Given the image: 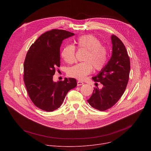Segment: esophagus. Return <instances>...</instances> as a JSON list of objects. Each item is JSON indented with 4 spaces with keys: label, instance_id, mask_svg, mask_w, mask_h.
<instances>
[{
    "label": "esophagus",
    "instance_id": "obj_1",
    "mask_svg": "<svg viewBox=\"0 0 151 151\" xmlns=\"http://www.w3.org/2000/svg\"><path fill=\"white\" fill-rule=\"evenodd\" d=\"M83 84H84V83H83V82H81V81H78L77 82V85L78 86H81V85H83Z\"/></svg>",
    "mask_w": 151,
    "mask_h": 151
}]
</instances>
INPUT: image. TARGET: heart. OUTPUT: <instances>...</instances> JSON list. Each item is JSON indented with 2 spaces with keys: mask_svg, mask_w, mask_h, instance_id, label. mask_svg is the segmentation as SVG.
Segmentation results:
<instances>
[{
  "mask_svg": "<svg viewBox=\"0 0 151 151\" xmlns=\"http://www.w3.org/2000/svg\"><path fill=\"white\" fill-rule=\"evenodd\" d=\"M78 50H86L83 60L80 62L70 67L67 71V75L79 80H82L91 73L93 67L100 71L105 66L108 59L106 47L101 45V42L92 35H84L78 37L75 42ZM75 47L72 45L63 47L61 51V57L68 63L75 61Z\"/></svg>",
  "mask_w": 151,
  "mask_h": 151,
  "instance_id": "heart-1",
  "label": "heart"
}]
</instances>
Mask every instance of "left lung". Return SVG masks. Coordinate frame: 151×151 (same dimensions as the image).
Returning a JSON list of instances; mask_svg holds the SVG:
<instances>
[{
    "label": "left lung",
    "instance_id": "obj_1",
    "mask_svg": "<svg viewBox=\"0 0 151 151\" xmlns=\"http://www.w3.org/2000/svg\"><path fill=\"white\" fill-rule=\"evenodd\" d=\"M112 56L100 73L92 78L103 88H95L88 101L93 108L105 111L113 106L123 95L127 85L130 62L124 43L114 35H111ZM97 84V83H96Z\"/></svg>",
    "mask_w": 151,
    "mask_h": 151
}]
</instances>
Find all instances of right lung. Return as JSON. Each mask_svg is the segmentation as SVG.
I'll return each instance as SVG.
<instances>
[{"label":"right lung","instance_id":"add662e5","mask_svg":"<svg viewBox=\"0 0 151 151\" xmlns=\"http://www.w3.org/2000/svg\"><path fill=\"white\" fill-rule=\"evenodd\" d=\"M68 31L52 29L40 36L30 46L24 63V81L34 104L51 112L59 108L68 92L77 85L75 78L54 82L53 75L60 67V47L63 40L73 36Z\"/></svg>","mask_w":151,"mask_h":151}]
</instances>
